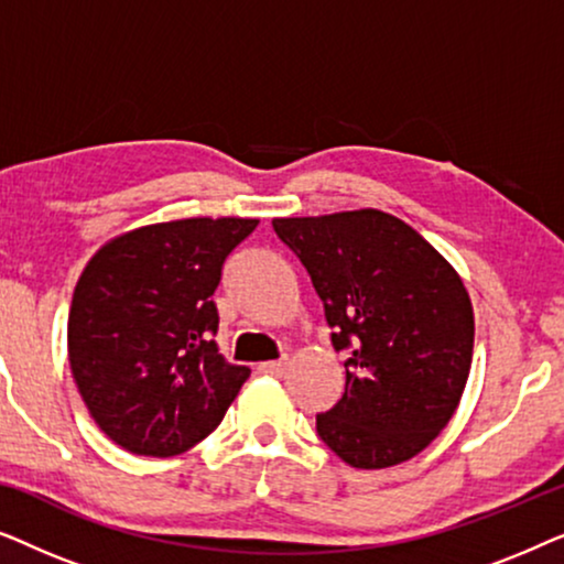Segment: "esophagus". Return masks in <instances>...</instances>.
Returning a JSON list of instances; mask_svg holds the SVG:
<instances>
[{
	"label": "esophagus",
	"mask_w": 564,
	"mask_h": 564,
	"mask_svg": "<svg viewBox=\"0 0 564 564\" xmlns=\"http://www.w3.org/2000/svg\"><path fill=\"white\" fill-rule=\"evenodd\" d=\"M284 367H288V361H261V365H259V372H261V375L280 377V375L284 372Z\"/></svg>",
	"instance_id": "esophagus-1"
}]
</instances>
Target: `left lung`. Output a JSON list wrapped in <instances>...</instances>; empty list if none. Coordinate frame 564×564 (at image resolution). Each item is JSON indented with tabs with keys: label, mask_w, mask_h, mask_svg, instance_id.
Masks as SVG:
<instances>
[{
	"label": "left lung",
	"mask_w": 564,
	"mask_h": 564,
	"mask_svg": "<svg viewBox=\"0 0 564 564\" xmlns=\"http://www.w3.org/2000/svg\"><path fill=\"white\" fill-rule=\"evenodd\" d=\"M272 226L311 274L334 349H351L341 400L315 415L318 436L357 469L415 457L457 411L473 367L475 313L457 269L375 207Z\"/></svg>",
	"instance_id": "left-lung-1"
}]
</instances>
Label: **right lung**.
<instances>
[{
	"mask_svg": "<svg viewBox=\"0 0 564 564\" xmlns=\"http://www.w3.org/2000/svg\"><path fill=\"white\" fill-rule=\"evenodd\" d=\"M257 218H184L115 236L87 261L68 311V361L107 438L174 457L218 429L251 369L218 354L223 261Z\"/></svg>",
	"mask_w": 564,
	"mask_h": 564,
	"instance_id": "right-lung-1",
	"label": "right lung"
}]
</instances>
